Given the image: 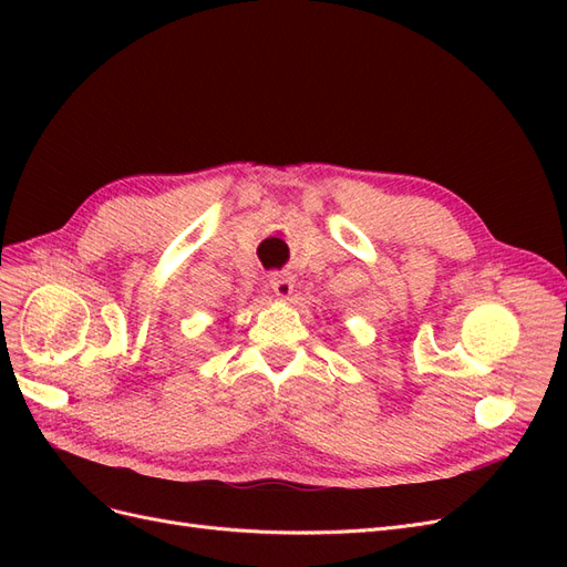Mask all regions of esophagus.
Returning a JSON list of instances; mask_svg holds the SVG:
<instances>
[{
    "mask_svg": "<svg viewBox=\"0 0 567 567\" xmlns=\"http://www.w3.org/2000/svg\"><path fill=\"white\" fill-rule=\"evenodd\" d=\"M269 286L279 298H290V293H293V277H290V271H271Z\"/></svg>",
    "mask_w": 567,
    "mask_h": 567,
    "instance_id": "esophagus-1",
    "label": "esophagus"
}]
</instances>
